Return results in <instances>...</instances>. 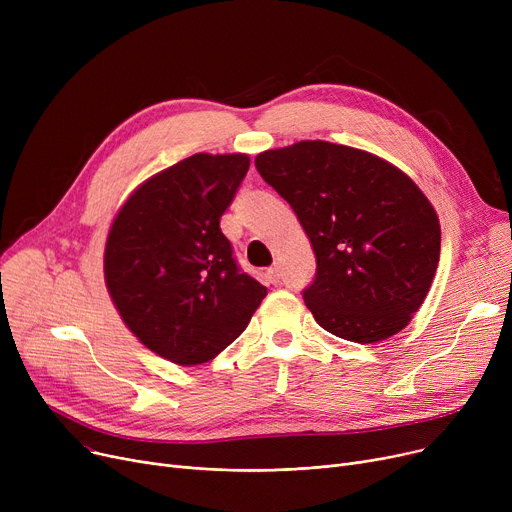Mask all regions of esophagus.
I'll list each match as a JSON object with an SVG mask.
<instances>
[{"mask_svg": "<svg viewBox=\"0 0 512 512\" xmlns=\"http://www.w3.org/2000/svg\"><path fill=\"white\" fill-rule=\"evenodd\" d=\"M267 278H270L272 284H280V270H278V265H274V267H270V270H267Z\"/></svg>", "mask_w": 512, "mask_h": 512, "instance_id": "1", "label": "esophagus"}]
</instances>
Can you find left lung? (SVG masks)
<instances>
[{
  "instance_id": "left-lung-1",
  "label": "left lung",
  "mask_w": 512,
  "mask_h": 512,
  "mask_svg": "<svg viewBox=\"0 0 512 512\" xmlns=\"http://www.w3.org/2000/svg\"><path fill=\"white\" fill-rule=\"evenodd\" d=\"M307 232L317 272L303 299L330 334L371 344L423 305L440 261V222L419 186L378 155L301 141L255 157Z\"/></svg>"
}]
</instances>
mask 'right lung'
I'll use <instances>...</instances> for the list:
<instances>
[{
    "instance_id": "add662e5",
    "label": "right lung",
    "mask_w": 512,
    "mask_h": 512,
    "mask_svg": "<svg viewBox=\"0 0 512 512\" xmlns=\"http://www.w3.org/2000/svg\"><path fill=\"white\" fill-rule=\"evenodd\" d=\"M249 166L245 153L186 157L143 182L107 234L103 274L120 317L172 363L218 357L267 294L220 230Z\"/></svg>"
}]
</instances>
